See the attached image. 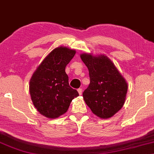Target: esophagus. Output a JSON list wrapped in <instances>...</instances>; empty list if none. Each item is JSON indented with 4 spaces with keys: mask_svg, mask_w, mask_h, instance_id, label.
I'll use <instances>...</instances> for the list:
<instances>
[{
    "mask_svg": "<svg viewBox=\"0 0 154 154\" xmlns=\"http://www.w3.org/2000/svg\"><path fill=\"white\" fill-rule=\"evenodd\" d=\"M77 91H78V93L79 94V95H82V88H79L78 90H77Z\"/></svg>",
    "mask_w": 154,
    "mask_h": 154,
    "instance_id": "esophagus-1",
    "label": "esophagus"
}]
</instances>
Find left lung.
I'll list each match as a JSON object with an SVG mask.
<instances>
[{"mask_svg":"<svg viewBox=\"0 0 154 154\" xmlns=\"http://www.w3.org/2000/svg\"><path fill=\"white\" fill-rule=\"evenodd\" d=\"M80 57L88 67L90 79L88 88L82 94L85 103L99 118H111L125 103L126 81L105 55L85 53Z\"/></svg>","mask_w":154,"mask_h":154,"instance_id":"obj_1","label":"left lung"}]
</instances>
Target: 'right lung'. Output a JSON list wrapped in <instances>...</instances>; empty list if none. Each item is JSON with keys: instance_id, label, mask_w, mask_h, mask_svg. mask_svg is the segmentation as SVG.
<instances>
[{"instance_id": "add662e5", "label": "right lung", "mask_w": 154, "mask_h": 154, "mask_svg": "<svg viewBox=\"0 0 154 154\" xmlns=\"http://www.w3.org/2000/svg\"><path fill=\"white\" fill-rule=\"evenodd\" d=\"M76 53L74 49L59 47L50 52L34 72L29 82L31 100L36 110L48 118L64 114L78 92L69 85L65 72Z\"/></svg>"}]
</instances>
